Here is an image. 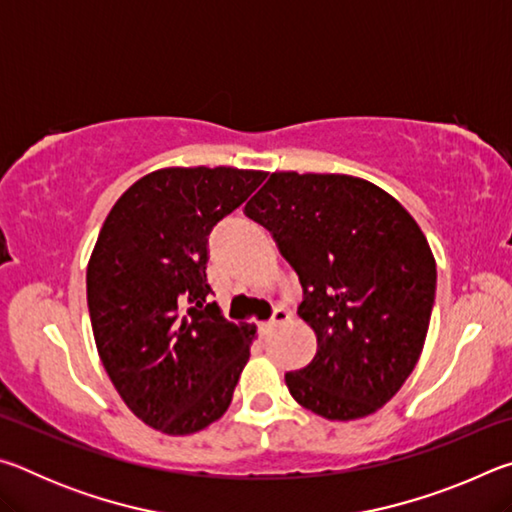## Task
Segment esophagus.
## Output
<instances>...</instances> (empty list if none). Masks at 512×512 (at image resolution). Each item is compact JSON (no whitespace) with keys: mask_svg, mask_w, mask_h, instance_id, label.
<instances>
[{"mask_svg":"<svg viewBox=\"0 0 512 512\" xmlns=\"http://www.w3.org/2000/svg\"><path fill=\"white\" fill-rule=\"evenodd\" d=\"M291 320V314L287 309H282V307H277L275 311H273V318L268 320V323H262L259 325V329H262V334H271L275 327H280V325H287Z\"/></svg>","mask_w":512,"mask_h":512,"instance_id":"obj_1","label":"esophagus"}]
</instances>
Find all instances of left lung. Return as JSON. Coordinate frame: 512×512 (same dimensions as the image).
<instances>
[{"mask_svg":"<svg viewBox=\"0 0 512 512\" xmlns=\"http://www.w3.org/2000/svg\"><path fill=\"white\" fill-rule=\"evenodd\" d=\"M244 212L298 273V316L318 341L309 366L284 375L293 400L341 422L381 409L420 359L436 298L420 225L345 173L275 171Z\"/></svg>","mask_w":512,"mask_h":512,"instance_id":"8db88e82","label":"left lung"}]
</instances>
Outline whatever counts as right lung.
Masks as SVG:
<instances>
[{"label":"right lung","instance_id":"add662e5","mask_svg":"<svg viewBox=\"0 0 512 512\" xmlns=\"http://www.w3.org/2000/svg\"><path fill=\"white\" fill-rule=\"evenodd\" d=\"M264 171L169 167L137 180L103 221L88 264L94 341L112 386L169 436L228 411L255 325L205 298L207 237L264 183Z\"/></svg>","mask_w":512,"mask_h":512}]
</instances>
